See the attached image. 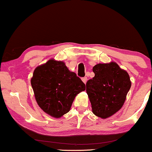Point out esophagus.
I'll use <instances>...</instances> for the list:
<instances>
[{
    "label": "esophagus",
    "instance_id": "esophagus-1",
    "mask_svg": "<svg viewBox=\"0 0 152 152\" xmlns=\"http://www.w3.org/2000/svg\"><path fill=\"white\" fill-rule=\"evenodd\" d=\"M81 80H82V81H83V83H84L85 84H86V81H87V77H83V78H82Z\"/></svg>",
    "mask_w": 152,
    "mask_h": 152
}]
</instances>
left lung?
<instances>
[{"label":"left lung","instance_id":"8db88e82","mask_svg":"<svg viewBox=\"0 0 152 152\" xmlns=\"http://www.w3.org/2000/svg\"><path fill=\"white\" fill-rule=\"evenodd\" d=\"M95 76L86 83V93L92 111L102 118L110 117L121 109L132 82L128 73L115 62L94 66Z\"/></svg>","mask_w":152,"mask_h":152}]
</instances>
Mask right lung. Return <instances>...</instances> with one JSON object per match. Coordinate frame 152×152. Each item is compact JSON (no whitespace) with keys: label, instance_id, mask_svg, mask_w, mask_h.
<instances>
[{"label":"right lung","instance_id":"add662e5","mask_svg":"<svg viewBox=\"0 0 152 152\" xmlns=\"http://www.w3.org/2000/svg\"><path fill=\"white\" fill-rule=\"evenodd\" d=\"M31 83L38 105L55 118L69 112L76 96L86 89L74 72L63 61L54 59L36 68Z\"/></svg>","mask_w":152,"mask_h":152}]
</instances>
